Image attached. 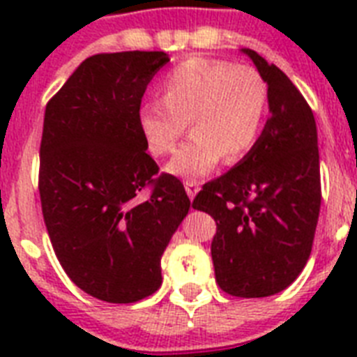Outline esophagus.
Instances as JSON below:
<instances>
[{
	"label": "esophagus",
	"mask_w": 357,
	"mask_h": 357,
	"mask_svg": "<svg viewBox=\"0 0 357 357\" xmlns=\"http://www.w3.org/2000/svg\"><path fill=\"white\" fill-rule=\"evenodd\" d=\"M183 185H185V190H187V195H189V198L192 200V198L198 195V190H200V183L195 181V179H185Z\"/></svg>",
	"instance_id": "34e87169"
}]
</instances>
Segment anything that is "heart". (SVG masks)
Here are the masks:
<instances>
[{
  "mask_svg": "<svg viewBox=\"0 0 357 357\" xmlns=\"http://www.w3.org/2000/svg\"><path fill=\"white\" fill-rule=\"evenodd\" d=\"M162 98L146 100L137 122L151 155L176 148L187 128L192 133L167 170L181 178L209 174L224 157L241 161L261 137L268 113V85L254 68L220 59L190 57L161 79Z\"/></svg>",
  "mask_w": 357,
  "mask_h": 357,
  "instance_id": "1",
  "label": "heart"
}]
</instances>
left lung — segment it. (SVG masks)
<instances>
[{"label": "left lung", "instance_id": "left-lung-1", "mask_svg": "<svg viewBox=\"0 0 357 357\" xmlns=\"http://www.w3.org/2000/svg\"><path fill=\"white\" fill-rule=\"evenodd\" d=\"M268 85L266 120L257 144L238 165L196 195L211 215L218 287L241 298L271 296L298 278L310 259L321 211L317 123L305 98L282 70L244 47Z\"/></svg>", "mask_w": 357, "mask_h": 357}]
</instances>
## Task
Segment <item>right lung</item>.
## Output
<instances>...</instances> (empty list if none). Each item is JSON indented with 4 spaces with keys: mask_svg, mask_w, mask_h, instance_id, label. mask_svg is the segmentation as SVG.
Returning <instances> with one entry per match:
<instances>
[{
    "mask_svg": "<svg viewBox=\"0 0 357 357\" xmlns=\"http://www.w3.org/2000/svg\"><path fill=\"white\" fill-rule=\"evenodd\" d=\"M167 63L165 52L98 53L46 105L38 192L47 235L70 280L111 304L161 287V255L190 207L183 183L146 153L137 122Z\"/></svg>",
    "mask_w": 357,
    "mask_h": 357,
    "instance_id": "1",
    "label": "right lung"
}]
</instances>
